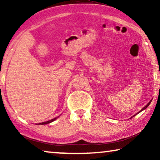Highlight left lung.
<instances>
[{
    "mask_svg": "<svg viewBox=\"0 0 160 160\" xmlns=\"http://www.w3.org/2000/svg\"><path fill=\"white\" fill-rule=\"evenodd\" d=\"M151 102H152V100H150V102H148V104L147 105H146V106H145V107H143V108H142V109L141 110H140V112H139L138 113H140V112H142V111H143V110H145V109H146V108H147V107H148L149 106V105H150V103H151ZM136 114H137V113H136ZM136 114H135L134 116H132V117H133V116H135V115H136ZM132 117H131V118H132Z\"/></svg>",
    "mask_w": 160,
    "mask_h": 160,
    "instance_id": "obj_1",
    "label": "left lung"
}]
</instances>
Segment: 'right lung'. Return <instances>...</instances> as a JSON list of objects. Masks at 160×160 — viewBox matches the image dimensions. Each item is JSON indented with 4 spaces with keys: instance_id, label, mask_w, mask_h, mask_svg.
Wrapping results in <instances>:
<instances>
[{
    "instance_id": "right-lung-1",
    "label": "right lung",
    "mask_w": 160,
    "mask_h": 160,
    "mask_svg": "<svg viewBox=\"0 0 160 160\" xmlns=\"http://www.w3.org/2000/svg\"><path fill=\"white\" fill-rule=\"evenodd\" d=\"M56 118H53V119H51V120H49V121H46V122L39 123H38V125H44V124H48V123H51V122H53V121H55Z\"/></svg>"
}]
</instances>
